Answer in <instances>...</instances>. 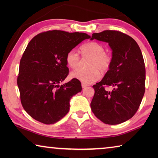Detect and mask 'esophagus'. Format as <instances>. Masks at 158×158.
<instances>
[{"label": "esophagus", "mask_w": 158, "mask_h": 158, "mask_svg": "<svg viewBox=\"0 0 158 158\" xmlns=\"http://www.w3.org/2000/svg\"><path fill=\"white\" fill-rule=\"evenodd\" d=\"M87 86H89V85L84 84V83H82V84H81V87L83 88V89H85V88H86Z\"/></svg>", "instance_id": "esophagus-1"}]
</instances>
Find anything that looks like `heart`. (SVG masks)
<instances>
[{"label": "heart", "mask_w": 158, "mask_h": 158, "mask_svg": "<svg viewBox=\"0 0 158 158\" xmlns=\"http://www.w3.org/2000/svg\"><path fill=\"white\" fill-rule=\"evenodd\" d=\"M81 52L83 58H90L87 69H77L70 74L72 78L79 80L84 84H90L98 81L101 73L106 74L111 68L112 56L105 52L102 44L97 42H89L82 45ZM66 63L71 69L78 68L81 64V58L75 50L72 49L66 55Z\"/></svg>", "instance_id": "b5f03b06"}]
</instances>
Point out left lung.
<instances>
[{
	"instance_id": "left-lung-1",
	"label": "left lung",
	"mask_w": 158,
	"mask_h": 158,
	"mask_svg": "<svg viewBox=\"0 0 158 158\" xmlns=\"http://www.w3.org/2000/svg\"><path fill=\"white\" fill-rule=\"evenodd\" d=\"M94 39L107 42L113 60L104 78L93 85L95 94L90 107L104 123H122L135 114L145 93L146 69L142 53L132 37L120 31L93 33L90 40ZM106 86L113 89L109 92L105 89Z\"/></svg>"
}]
</instances>
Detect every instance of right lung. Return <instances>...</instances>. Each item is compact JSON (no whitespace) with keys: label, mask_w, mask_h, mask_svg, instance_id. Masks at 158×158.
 Instances as JSON below:
<instances>
[{"label":"right lung","mask_w":158,"mask_h":158,"mask_svg":"<svg viewBox=\"0 0 158 158\" xmlns=\"http://www.w3.org/2000/svg\"><path fill=\"white\" fill-rule=\"evenodd\" d=\"M90 36L84 33L49 31L29 42L20 60L17 85L24 110L36 121L49 125L69 110V100L81 91L79 80L60 83L68 75L66 55Z\"/></svg>","instance_id":"right-lung-1"}]
</instances>
